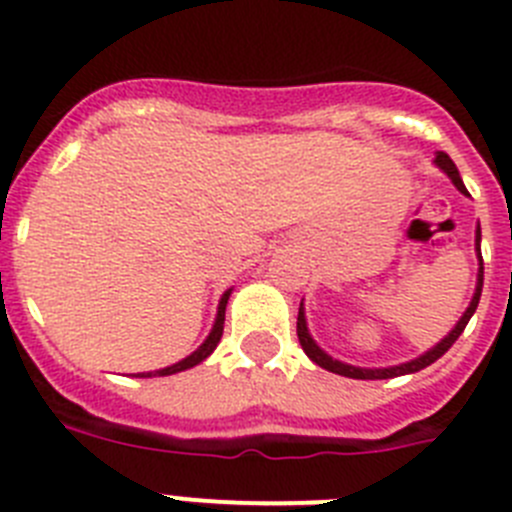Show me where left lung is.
Listing matches in <instances>:
<instances>
[{"instance_id":"8db88e82","label":"left lung","mask_w":512,"mask_h":512,"mask_svg":"<svg viewBox=\"0 0 512 512\" xmlns=\"http://www.w3.org/2000/svg\"><path fill=\"white\" fill-rule=\"evenodd\" d=\"M433 164H436V169H441L443 174L449 176L451 184H454L461 194H469L467 187H464V182H461L459 169H456V164L446 156V153L438 151L436 158H433ZM479 243H482V230H479V223H477V230H474V251H477L479 269H477V284H474V295L472 300H469L467 310L461 312V318L456 320L454 328H451L449 333L436 343V346L428 348L425 354L415 356V359L410 361H402V364H395V366H354V364H346V361L341 359H333V356H330L328 351H323V348L318 346V341L312 338L310 328H307L305 302H300V315H297V338H300V346L307 354V359L315 361V364L323 366V369H328V372L341 374V377H351V379H392V377H402V374H415L420 372V369H425V366H431L433 361L441 359V356L454 346L456 338L464 333V328H467V323L472 320L474 310H477L479 305V297H482V282H485V266H482V251H479Z\"/></svg>"}]
</instances>
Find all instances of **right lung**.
I'll use <instances>...</instances> for the list:
<instances>
[{"mask_svg": "<svg viewBox=\"0 0 512 512\" xmlns=\"http://www.w3.org/2000/svg\"><path fill=\"white\" fill-rule=\"evenodd\" d=\"M230 292H233V287L225 289L223 297H220V302H217V312H215V323H212L210 333H207L205 341L200 343V346L194 348L192 354L184 356L182 361H176V364L171 366H164V369H156V372H138L135 377L146 379V377H169V374H179V372H187V369H192V366L202 364V361L207 359V356L212 354L217 348V343H220V338H223V325H225V305H228L230 300Z\"/></svg>", "mask_w": 512, "mask_h": 512, "instance_id": "obj_1", "label": "right lung"}]
</instances>
